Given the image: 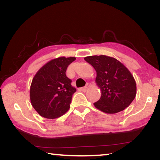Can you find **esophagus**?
I'll return each mask as SVG.
<instances>
[{
	"label": "esophagus",
	"mask_w": 160,
	"mask_h": 160,
	"mask_svg": "<svg viewBox=\"0 0 160 160\" xmlns=\"http://www.w3.org/2000/svg\"><path fill=\"white\" fill-rule=\"evenodd\" d=\"M88 86H85V87L81 88H80V90L82 91V92H86V91L88 90Z\"/></svg>",
	"instance_id": "obj_1"
}]
</instances>
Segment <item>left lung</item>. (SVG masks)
<instances>
[{"mask_svg":"<svg viewBox=\"0 0 160 160\" xmlns=\"http://www.w3.org/2000/svg\"><path fill=\"white\" fill-rule=\"evenodd\" d=\"M85 61L97 72L95 82L101 90V98L95 107L108 114L125 110L135 99L136 82L130 71L115 58L107 55L85 57Z\"/></svg>","mask_w":160,"mask_h":160,"instance_id":"left-lung-1","label":"left lung"}]
</instances>
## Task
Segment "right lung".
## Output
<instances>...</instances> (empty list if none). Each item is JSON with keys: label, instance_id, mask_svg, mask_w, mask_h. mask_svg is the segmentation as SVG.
Here are the masks:
<instances>
[{"label": "right lung", "instance_id": "add662e5", "mask_svg": "<svg viewBox=\"0 0 160 160\" xmlns=\"http://www.w3.org/2000/svg\"><path fill=\"white\" fill-rule=\"evenodd\" d=\"M75 57H59L41 67L32 78L30 88L32 106L40 116L55 119L70 109L76 89L65 74L68 66Z\"/></svg>", "mask_w": 160, "mask_h": 160}]
</instances>
